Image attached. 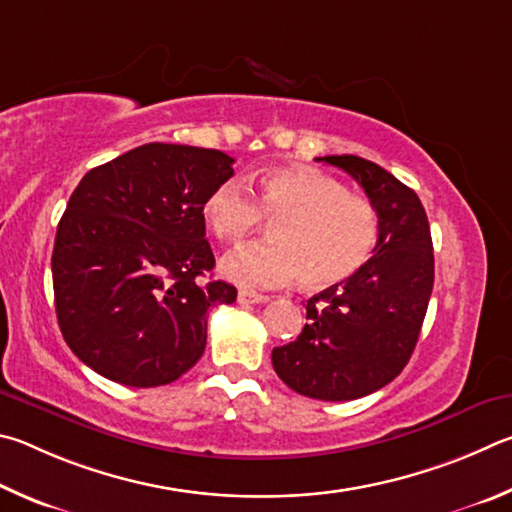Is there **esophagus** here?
Returning a JSON list of instances; mask_svg holds the SVG:
<instances>
[{"label": "esophagus", "mask_w": 512, "mask_h": 512, "mask_svg": "<svg viewBox=\"0 0 512 512\" xmlns=\"http://www.w3.org/2000/svg\"><path fill=\"white\" fill-rule=\"evenodd\" d=\"M265 301H270L267 294H258V292H249V290L238 292V303H242V306H249V303H265Z\"/></svg>", "instance_id": "esophagus-1"}]
</instances>
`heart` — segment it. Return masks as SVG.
<instances>
[{
  "label": "heart",
  "instance_id": "heart-1",
  "mask_svg": "<svg viewBox=\"0 0 512 512\" xmlns=\"http://www.w3.org/2000/svg\"><path fill=\"white\" fill-rule=\"evenodd\" d=\"M204 220L224 242H240L265 218L272 240L222 258L220 272L245 288H281L301 276L308 288H330L357 274L380 236L369 197L348 193L339 179L312 168H276L261 179L258 202L238 177L220 182L204 200Z\"/></svg>",
  "mask_w": 512,
  "mask_h": 512
}]
</instances>
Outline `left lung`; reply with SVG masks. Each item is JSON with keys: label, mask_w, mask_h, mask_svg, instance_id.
Instances as JSON below:
<instances>
[{"label": "left lung", "mask_w": 512, "mask_h": 512, "mask_svg": "<svg viewBox=\"0 0 512 512\" xmlns=\"http://www.w3.org/2000/svg\"><path fill=\"white\" fill-rule=\"evenodd\" d=\"M317 161L346 170L380 215L373 258L351 279L308 299L301 335L272 351L279 378L315 400L344 402L382 389L405 369L434 288V247L418 195L355 155Z\"/></svg>", "instance_id": "8db88e82"}]
</instances>
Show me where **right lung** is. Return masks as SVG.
I'll use <instances>...</instances> for the list:
<instances>
[{
	"mask_svg": "<svg viewBox=\"0 0 512 512\" xmlns=\"http://www.w3.org/2000/svg\"><path fill=\"white\" fill-rule=\"evenodd\" d=\"M233 175L220 150L146 143L80 179L51 272L56 315L80 362L125 387L175 382L200 360L211 306L236 301L215 265L204 200Z\"/></svg>",
	"mask_w": 512,
	"mask_h": 512,
	"instance_id": "add662e5",
	"label": "right lung"
}]
</instances>
